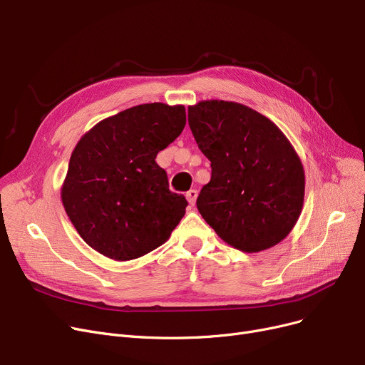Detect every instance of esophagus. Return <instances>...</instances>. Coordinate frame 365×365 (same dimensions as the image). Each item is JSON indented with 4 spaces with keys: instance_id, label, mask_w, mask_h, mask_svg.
Wrapping results in <instances>:
<instances>
[{
    "instance_id": "esophagus-1",
    "label": "esophagus",
    "mask_w": 365,
    "mask_h": 365,
    "mask_svg": "<svg viewBox=\"0 0 365 365\" xmlns=\"http://www.w3.org/2000/svg\"><path fill=\"white\" fill-rule=\"evenodd\" d=\"M197 197H198V190L197 189H190L186 192V200L190 205H194L195 201H197Z\"/></svg>"
}]
</instances>
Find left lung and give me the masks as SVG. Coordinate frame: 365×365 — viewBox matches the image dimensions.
Masks as SVG:
<instances>
[{
	"instance_id": "8db88e82",
	"label": "left lung",
	"mask_w": 365,
	"mask_h": 365,
	"mask_svg": "<svg viewBox=\"0 0 365 365\" xmlns=\"http://www.w3.org/2000/svg\"><path fill=\"white\" fill-rule=\"evenodd\" d=\"M212 179L197 207L229 245L257 253L292 232L303 207L304 171L294 148L264 115L235 102L204 101L187 108Z\"/></svg>"
}]
</instances>
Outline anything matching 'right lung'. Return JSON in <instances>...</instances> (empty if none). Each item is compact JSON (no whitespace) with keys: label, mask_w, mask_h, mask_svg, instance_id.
I'll list each match as a JSON object with an SVG mask.
<instances>
[{"label":"right lung","mask_w":365,"mask_h":365,"mask_svg":"<svg viewBox=\"0 0 365 365\" xmlns=\"http://www.w3.org/2000/svg\"><path fill=\"white\" fill-rule=\"evenodd\" d=\"M183 105L145 103L96 124L76 143L62 202L80 237L101 255L133 260L155 250L185 216L157 153L185 128Z\"/></svg>","instance_id":"add662e5"}]
</instances>
